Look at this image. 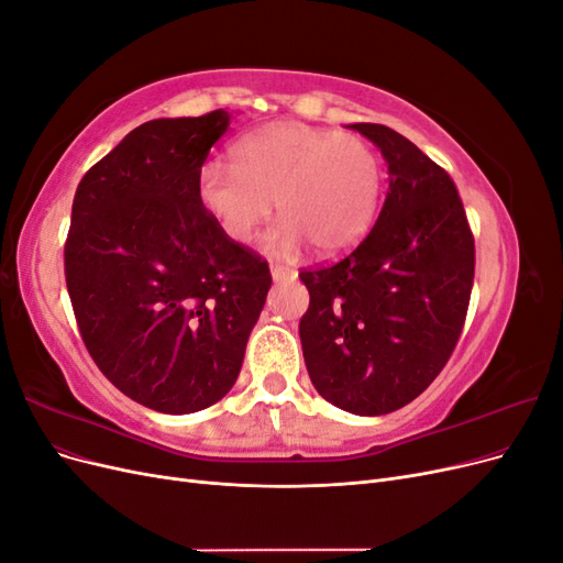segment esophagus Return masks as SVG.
<instances>
[{"instance_id":"1","label":"esophagus","mask_w":563,"mask_h":563,"mask_svg":"<svg viewBox=\"0 0 563 563\" xmlns=\"http://www.w3.org/2000/svg\"><path fill=\"white\" fill-rule=\"evenodd\" d=\"M272 277H275L277 282H294L298 277V272L294 267H288V265L275 263V265H272Z\"/></svg>"}]
</instances>
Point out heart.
Masks as SVG:
<instances>
[{
	"mask_svg": "<svg viewBox=\"0 0 563 563\" xmlns=\"http://www.w3.org/2000/svg\"><path fill=\"white\" fill-rule=\"evenodd\" d=\"M230 166L203 164L197 201L230 242L249 244L277 207L272 246L302 240L321 255L352 249L368 232L380 197V159L356 133L300 122L253 131L230 150Z\"/></svg>",
	"mask_w": 563,
	"mask_h": 563,
	"instance_id": "b5f03b06",
	"label": "heart"
}]
</instances>
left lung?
Instances as JSON below:
<instances>
[{
	"instance_id": "1",
	"label": "left lung",
	"mask_w": 563,
	"mask_h": 563,
	"mask_svg": "<svg viewBox=\"0 0 563 563\" xmlns=\"http://www.w3.org/2000/svg\"><path fill=\"white\" fill-rule=\"evenodd\" d=\"M350 129L380 147L389 190L356 249L300 269L310 291L300 340L323 399L383 416L422 395L451 360L470 308L474 234L437 162L389 126Z\"/></svg>"
}]
</instances>
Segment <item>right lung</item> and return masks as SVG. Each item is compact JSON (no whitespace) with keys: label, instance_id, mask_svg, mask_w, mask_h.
<instances>
[{"label":"right lung","instance_id":"1","mask_svg":"<svg viewBox=\"0 0 563 563\" xmlns=\"http://www.w3.org/2000/svg\"><path fill=\"white\" fill-rule=\"evenodd\" d=\"M230 126L225 110L152 119L77 185L65 284L103 376L159 413H195L240 376L269 291V265L220 232L197 174Z\"/></svg>","mask_w":563,"mask_h":563}]
</instances>
